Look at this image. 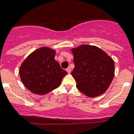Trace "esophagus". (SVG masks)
I'll return each instance as SVG.
<instances>
[{
  "mask_svg": "<svg viewBox=\"0 0 134 134\" xmlns=\"http://www.w3.org/2000/svg\"><path fill=\"white\" fill-rule=\"evenodd\" d=\"M66 71H67V72L69 73V74H70V73H71V69H70V67H68V68H67V69H66Z\"/></svg>",
  "mask_w": 134,
  "mask_h": 134,
  "instance_id": "obj_1",
  "label": "esophagus"
}]
</instances>
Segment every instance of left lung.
<instances>
[{"label": "left lung", "mask_w": 134, "mask_h": 134, "mask_svg": "<svg viewBox=\"0 0 134 134\" xmlns=\"http://www.w3.org/2000/svg\"><path fill=\"white\" fill-rule=\"evenodd\" d=\"M76 87L88 97H95L108 89L114 76V62L96 46L82 45L72 49Z\"/></svg>", "instance_id": "1"}]
</instances>
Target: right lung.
Listing matches in <instances>:
<instances>
[{
    "label": "right lung",
    "mask_w": 134,
    "mask_h": 134,
    "mask_svg": "<svg viewBox=\"0 0 134 134\" xmlns=\"http://www.w3.org/2000/svg\"><path fill=\"white\" fill-rule=\"evenodd\" d=\"M55 51L43 47L22 63L19 74L22 83L35 94L45 95L58 88L67 72L54 59Z\"/></svg>",
    "instance_id": "1"
}]
</instances>
